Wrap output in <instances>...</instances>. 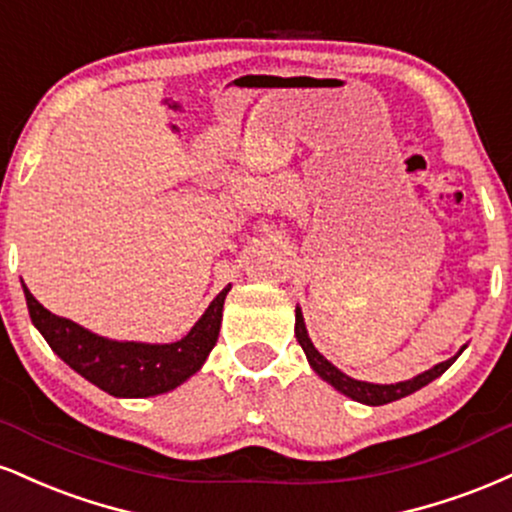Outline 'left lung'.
<instances>
[{
	"mask_svg": "<svg viewBox=\"0 0 512 512\" xmlns=\"http://www.w3.org/2000/svg\"><path fill=\"white\" fill-rule=\"evenodd\" d=\"M294 335H297L299 345H302V350L306 354V359H309L311 369H314L316 374L323 378V381H328L330 386H333L335 390H340V393L347 395V398H352V400H357V402H364V405H374V407L376 405H386V402H393V400H400V398H405V395L414 393V390L424 388L426 383H431V381H434V378L441 376L443 371H446L448 366L453 364L455 359H458V354L465 350V347H462V350L455 354L453 359L436 364L434 369L424 371V374L414 376V378H410V381L390 383V386H378V383L354 381V378L345 376L340 369H335V366L330 364L328 359L323 357V354L318 352L314 345H311L309 333H306V326H304L302 309H299V306H297V323H294Z\"/></svg>",
	"mask_w": 512,
	"mask_h": 512,
	"instance_id": "1",
	"label": "left lung"
}]
</instances>
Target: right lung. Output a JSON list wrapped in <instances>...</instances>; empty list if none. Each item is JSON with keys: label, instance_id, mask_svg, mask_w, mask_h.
I'll list each match as a JSON object with an SVG mask.
<instances>
[{"label": "right lung", "instance_id": "obj_1", "mask_svg": "<svg viewBox=\"0 0 512 512\" xmlns=\"http://www.w3.org/2000/svg\"><path fill=\"white\" fill-rule=\"evenodd\" d=\"M23 292H26L30 321L71 369L114 398H150V395L182 386L186 378L194 376L206 362L218 342L222 304H225L230 285L210 302L196 326L182 340L170 342V345L100 338L69 318L47 311L28 292L26 285H23Z\"/></svg>", "mask_w": 512, "mask_h": 512}]
</instances>
